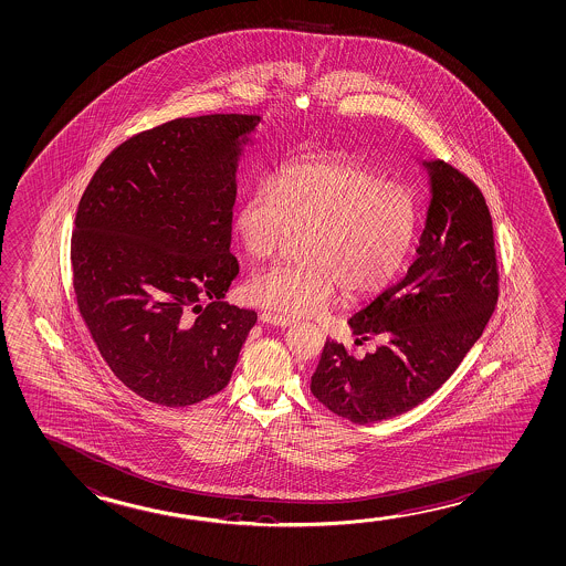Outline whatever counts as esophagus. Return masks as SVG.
Returning <instances> with one entry per match:
<instances>
[{"instance_id": "34e87169", "label": "esophagus", "mask_w": 566, "mask_h": 566, "mask_svg": "<svg viewBox=\"0 0 566 566\" xmlns=\"http://www.w3.org/2000/svg\"><path fill=\"white\" fill-rule=\"evenodd\" d=\"M260 318H262L263 324H273V326H291L295 322L291 316L277 313H262Z\"/></svg>"}]
</instances>
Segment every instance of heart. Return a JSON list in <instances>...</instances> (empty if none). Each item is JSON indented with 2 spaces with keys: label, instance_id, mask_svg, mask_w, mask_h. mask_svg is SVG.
<instances>
[{
  "label": "heart",
  "instance_id": "heart-1",
  "mask_svg": "<svg viewBox=\"0 0 566 566\" xmlns=\"http://www.w3.org/2000/svg\"><path fill=\"white\" fill-rule=\"evenodd\" d=\"M420 224L412 187L382 179L359 160H313L263 179L237 214L253 260H273L304 234V262L253 275V303L295 316L328 308L339 287L352 298L387 287L405 268Z\"/></svg>",
  "mask_w": 566,
  "mask_h": 566
}]
</instances>
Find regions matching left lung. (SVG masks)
<instances>
[{
  "mask_svg": "<svg viewBox=\"0 0 566 566\" xmlns=\"http://www.w3.org/2000/svg\"><path fill=\"white\" fill-rule=\"evenodd\" d=\"M431 201L418 258L405 277L349 318L363 359L326 339L311 390L354 423H375L430 398L481 338L497 303L489 205L473 179L443 160L423 161Z\"/></svg>",
  "mask_w": 566,
  "mask_h": 566,
  "instance_id": "left-lung-1",
  "label": "left lung"
}]
</instances>
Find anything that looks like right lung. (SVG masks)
Here are the masks:
<instances>
[{
  "label": "right lung",
  "instance_id": "obj_1",
  "mask_svg": "<svg viewBox=\"0 0 566 566\" xmlns=\"http://www.w3.org/2000/svg\"><path fill=\"white\" fill-rule=\"evenodd\" d=\"M260 120L174 118L130 136L77 205V311L115 377L154 405L220 392L258 321L222 298L240 271L230 253L238 156Z\"/></svg>",
  "mask_w": 566,
  "mask_h": 566
}]
</instances>
